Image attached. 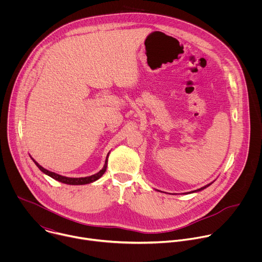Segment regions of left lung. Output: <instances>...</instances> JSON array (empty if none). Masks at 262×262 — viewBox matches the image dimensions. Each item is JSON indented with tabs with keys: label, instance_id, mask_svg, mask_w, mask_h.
<instances>
[{
	"label": "left lung",
	"instance_id": "left-lung-1",
	"mask_svg": "<svg viewBox=\"0 0 262 262\" xmlns=\"http://www.w3.org/2000/svg\"><path fill=\"white\" fill-rule=\"evenodd\" d=\"M211 183H212V182H211ZM211 183H209V184H207V185H205V186H203V188H201V189H199V190H196V191H195V192H199V191H201V190H204V189H205V188H207V186H209V185H210V184H211Z\"/></svg>",
	"mask_w": 262,
	"mask_h": 262
}]
</instances>
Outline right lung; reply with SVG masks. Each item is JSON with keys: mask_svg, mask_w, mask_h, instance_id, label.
Returning <instances> with one entry per match:
<instances>
[{"mask_svg": "<svg viewBox=\"0 0 262 262\" xmlns=\"http://www.w3.org/2000/svg\"><path fill=\"white\" fill-rule=\"evenodd\" d=\"M107 157H108V154H107ZM107 157H106V160H105V163H104V166H103V168L98 172V173H96V174H94V175H91V176H88V177H80V178H71V177H65V176H62V175H59V174H57V173H54V172H51V171H49V170H47V169H45L43 167H41L38 163L37 162H35L33 159V162L35 163V165L38 167L45 174H47V175H49V176H51L52 178H54V179H56V180H58V181H60V182H63V183H66V184H72V185H80V184H87V183H90V182H93V181H95V180H97V179H99L102 175H103V173L105 172V170H106V165H107Z\"/></svg>", "mask_w": 262, "mask_h": 262, "instance_id": "add662e5", "label": "right lung"}]
</instances>
